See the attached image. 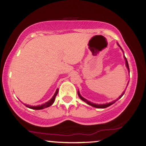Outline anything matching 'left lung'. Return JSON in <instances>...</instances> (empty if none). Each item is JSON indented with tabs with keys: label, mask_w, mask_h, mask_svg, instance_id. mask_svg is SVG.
<instances>
[{
	"label": "left lung",
	"mask_w": 146,
	"mask_h": 146,
	"mask_svg": "<svg viewBox=\"0 0 146 146\" xmlns=\"http://www.w3.org/2000/svg\"><path fill=\"white\" fill-rule=\"evenodd\" d=\"M118 45H119V44H118ZM124 58H125V64H126V66H127V68H128L129 71H130V69H129V66H128V61H127V60H126V58H125V56H124ZM78 96L80 97V98L82 100H83L84 102H86V103L88 104V105H90V106H92L95 107V108H106V107H108V106H109L112 105V104H113L115 103V102H116L117 100H118L119 99V98H121L122 95H123V94H124V93H123V94H122L121 96H120L119 98V99H117V100H116V101H114V102H111V103H108V104H100V105H98V104H95L91 103V102H89V101H88V100H86V99H84V98H82V97L81 95H80V93H79V92H78Z\"/></svg>",
	"instance_id": "1"
}]
</instances>
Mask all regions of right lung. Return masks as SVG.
<instances>
[{"instance_id": "add662e5", "label": "right lung", "mask_w": 146, "mask_h": 146, "mask_svg": "<svg viewBox=\"0 0 146 146\" xmlns=\"http://www.w3.org/2000/svg\"><path fill=\"white\" fill-rule=\"evenodd\" d=\"M58 89L56 90V92L55 93L54 95L53 96V98H52L51 100H49V101L46 102V103L44 104L41 105V106H29L28 105H26L27 107H29V108H31V109H34V110H41V109H43V108H47V107H49L50 106H51L52 104H53V102H54V100H55V98H56L57 94H58Z\"/></svg>"}]
</instances>
